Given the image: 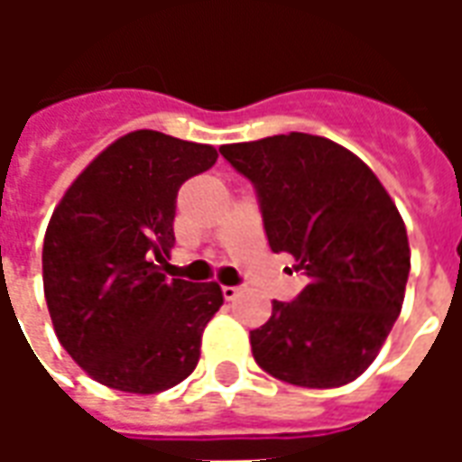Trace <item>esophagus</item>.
<instances>
[{
	"label": "esophagus",
	"mask_w": 462,
	"mask_h": 462,
	"mask_svg": "<svg viewBox=\"0 0 462 462\" xmlns=\"http://www.w3.org/2000/svg\"><path fill=\"white\" fill-rule=\"evenodd\" d=\"M240 291H242V287H227V284H225V287H222V297H225L227 301H232L240 297Z\"/></svg>",
	"instance_id": "obj_1"
}]
</instances>
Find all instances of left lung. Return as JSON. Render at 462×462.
<instances>
[{
	"mask_svg": "<svg viewBox=\"0 0 462 462\" xmlns=\"http://www.w3.org/2000/svg\"><path fill=\"white\" fill-rule=\"evenodd\" d=\"M254 185L272 252L307 274L294 301H272L250 331L252 356L270 376L307 388L358 378L396 324L411 250L406 225L374 171L339 143L290 133L222 145Z\"/></svg>",
	"mask_w": 462,
	"mask_h": 462,
	"instance_id": "8db88e82",
	"label": "left lung"
}]
</instances>
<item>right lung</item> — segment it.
Here are the masks:
<instances>
[{
	"label": "right lung",
	"mask_w": 462,
	"mask_h": 462,
	"mask_svg": "<svg viewBox=\"0 0 462 462\" xmlns=\"http://www.w3.org/2000/svg\"><path fill=\"white\" fill-rule=\"evenodd\" d=\"M215 161L212 145L133 131L56 205L42 252L46 307L61 346L98 383L158 393L198 366L220 284L168 280L154 262L175 245L180 185Z\"/></svg>",
	"instance_id": "obj_1"
}]
</instances>
